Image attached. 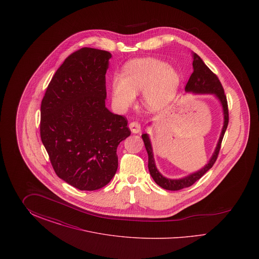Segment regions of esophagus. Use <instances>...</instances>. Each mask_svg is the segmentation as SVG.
Masks as SVG:
<instances>
[{
	"mask_svg": "<svg viewBox=\"0 0 259 259\" xmlns=\"http://www.w3.org/2000/svg\"><path fill=\"white\" fill-rule=\"evenodd\" d=\"M129 128L131 130V132L134 133V134H138V133L141 132V124L139 122H136V121L131 122L129 124Z\"/></svg>",
	"mask_w": 259,
	"mask_h": 259,
	"instance_id": "obj_1",
	"label": "esophagus"
}]
</instances>
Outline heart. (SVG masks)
<instances>
[{"instance_id":"b5f03b06","label":"heart","mask_w":259,"mask_h":259,"mask_svg":"<svg viewBox=\"0 0 259 259\" xmlns=\"http://www.w3.org/2000/svg\"><path fill=\"white\" fill-rule=\"evenodd\" d=\"M180 74L172 66L154 58L129 62L123 75L111 79V99L114 107L124 111L135 101L136 94L143 92L144 105L150 111L166 106L180 87Z\"/></svg>"}]
</instances>
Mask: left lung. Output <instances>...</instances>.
<instances>
[{
    "label": "left lung",
    "instance_id": "left-lung-1",
    "mask_svg": "<svg viewBox=\"0 0 259 259\" xmlns=\"http://www.w3.org/2000/svg\"><path fill=\"white\" fill-rule=\"evenodd\" d=\"M192 57H193V63H192L193 73L190 75L188 82L186 83L185 92L192 93V94H211L218 99L222 105V113H223V126H222L219 142L217 144V147H215V149H214L211 157L209 158V162L200 170H198L196 172H191L188 176L184 177L182 179H168V178L164 177L158 171V169L155 165L154 157H153V150H152V146H151L149 136L147 133L142 135V138L145 143V147L148 151L149 174L152 177L153 181L157 185L167 190H180L185 187H188V186L193 185L195 182H197L199 179H201L206 172L209 171V169L212 167V165L214 164V162L217 161L220 149H221L222 139H223V136L226 131L228 120H229L227 100H226L223 87H222L219 77L209 70V68L207 67V65L198 56L196 53L192 52Z\"/></svg>",
    "mask_w": 259,
    "mask_h": 259
}]
</instances>
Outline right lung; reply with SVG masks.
I'll return each mask as SVG.
<instances>
[{
	"mask_svg": "<svg viewBox=\"0 0 259 259\" xmlns=\"http://www.w3.org/2000/svg\"><path fill=\"white\" fill-rule=\"evenodd\" d=\"M111 54L83 48L53 75L40 106V139L56 175L79 190H97L118 167L116 149L131 134L127 119L106 108Z\"/></svg>",
	"mask_w": 259,
	"mask_h": 259,
	"instance_id": "add662e5",
	"label": "right lung"
}]
</instances>
